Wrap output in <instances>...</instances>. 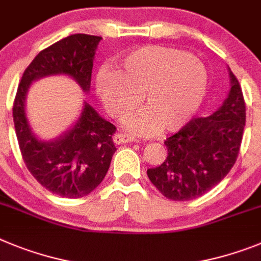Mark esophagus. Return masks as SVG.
<instances>
[{
  "mask_svg": "<svg viewBox=\"0 0 261 261\" xmlns=\"http://www.w3.org/2000/svg\"><path fill=\"white\" fill-rule=\"evenodd\" d=\"M115 144H123V143H130L133 142L134 138L130 135H124V134H115L114 138H113Z\"/></svg>",
  "mask_w": 261,
  "mask_h": 261,
  "instance_id": "34e87169",
  "label": "esophagus"
}]
</instances>
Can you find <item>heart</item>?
<instances>
[{
  "label": "heart",
  "mask_w": 261,
  "mask_h": 261,
  "mask_svg": "<svg viewBox=\"0 0 261 261\" xmlns=\"http://www.w3.org/2000/svg\"><path fill=\"white\" fill-rule=\"evenodd\" d=\"M121 71L102 67L96 89L106 112L122 118L139 102L137 113L123 127L135 135H151L160 128L172 133L181 128L202 103L207 73L201 63L185 51L165 46H143L119 60Z\"/></svg>",
  "instance_id": "obj_1"
}]
</instances>
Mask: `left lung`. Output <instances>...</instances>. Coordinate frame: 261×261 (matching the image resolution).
<instances>
[{"instance_id": "obj_1", "label": "left lung", "mask_w": 261, "mask_h": 261, "mask_svg": "<svg viewBox=\"0 0 261 261\" xmlns=\"http://www.w3.org/2000/svg\"><path fill=\"white\" fill-rule=\"evenodd\" d=\"M230 92L221 108L193 118L165 140L168 156L147 169L156 189L172 201L201 197L221 182L235 164L246 126V103L239 81L228 68Z\"/></svg>"}]
</instances>
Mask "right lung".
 Instances as JSON below:
<instances>
[{"label": "right lung", "mask_w": 261, "mask_h": 261, "mask_svg": "<svg viewBox=\"0 0 261 261\" xmlns=\"http://www.w3.org/2000/svg\"><path fill=\"white\" fill-rule=\"evenodd\" d=\"M101 39L73 34L40 51L23 72L13 105L15 134L27 169L42 187L65 198L87 196L101 184L117 151L112 139L115 126L84 102L73 127L46 142L31 131L26 96L33 81L55 74L72 77L83 92H89L93 60Z\"/></svg>", "instance_id": "right-lung-1"}]
</instances>
